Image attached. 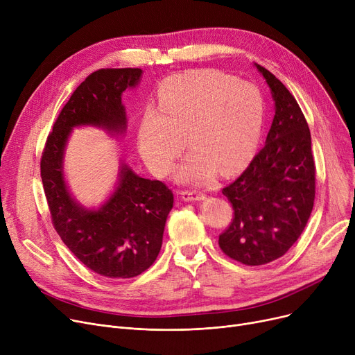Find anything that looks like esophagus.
<instances>
[{"mask_svg":"<svg viewBox=\"0 0 355 355\" xmlns=\"http://www.w3.org/2000/svg\"><path fill=\"white\" fill-rule=\"evenodd\" d=\"M180 194L184 201H197V200H202L204 197H206V194L200 190H184Z\"/></svg>","mask_w":355,"mask_h":355,"instance_id":"34e87169","label":"esophagus"}]
</instances>
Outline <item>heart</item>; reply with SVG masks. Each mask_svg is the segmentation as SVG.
<instances>
[{"mask_svg": "<svg viewBox=\"0 0 355 355\" xmlns=\"http://www.w3.org/2000/svg\"><path fill=\"white\" fill-rule=\"evenodd\" d=\"M265 119L256 86L216 70H193L166 79L158 90V109H145L138 128L139 154L154 174L171 171L184 148H191L178 168L181 182H201L218 170L232 174L257 146Z\"/></svg>", "mask_w": 355, "mask_h": 355, "instance_id": "heart-1", "label": "heart"}]
</instances>
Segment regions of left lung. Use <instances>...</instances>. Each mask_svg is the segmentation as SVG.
I'll list each match as a JSON object with an SVG mask.
<instances>
[{
  "label": "left lung",
  "instance_id": "left-lung-1",
  "mask_svg": "<svg viewBox=\"0 0 355 355\" xmlns=\"http://www.w3.org/2000/svg\"><path fill=\"white\" fill-rule=\"evenodd\" d=\"M270 87L275 116L265 146L236 181L223 189L234 216L218 236L229 257L248 266L282 257L309 220L315 200L311 132L286 86L256 64Z\"/></svg>",
  "mask_w": 355,
  "mask_h": 355
}]
</instances>
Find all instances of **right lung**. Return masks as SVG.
<instances>
[{"mask_svg": "<svg viewBox=\"0 0 355 355\" xmlns=\"http://www.w3.org/2000/svg\"><path fill=\"white\" fill-rule=\"evenodd\" d=\"M141 69H101L80 83L53 125L42 155V181L51 223L80 262L106 277L145 272L161 250L174 194L162 181L137 175L122 164L114 194L98 210L74 200L63 177V155L73 128L90 125L119 135L126 129L122 93L141 80Z\"/></svg>", "mask_w": 355, "mask_h": 355, "instance_id": "obj_1", "label": "right lung"}]
</instances>
